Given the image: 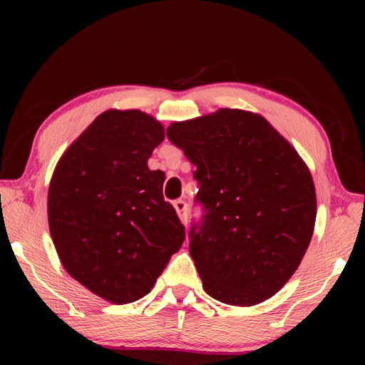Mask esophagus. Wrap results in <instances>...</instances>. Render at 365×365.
I'll return each instance as SVG.
<instances>
[{
    "label": "esophagus",
    "mask_w": 365,
    "mask_h": 365,
    "mask_svg": "<svg viewBox=\"0 0 365 365\" xmlns=\"http://www.w3.org/2000/svg\"><path fill=\"white\" fill-rule=\"evenodd\" d=\"M174 207L178 214V217H180L182 222H187V202L182 201V200H177L174 202Z\"/></svg>",
    "instance_id": "esophagus-1"
}]
</instances>
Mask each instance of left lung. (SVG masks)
Listing matches in <instances>:
<instances>
[{
  "mask_svg": "<svg viewBox=\"0 0 365 365\" xmlns=\"http://www.w3.org/2000/svg\"><path fill=\"white\" fill-rule=\"evenodd\" d=\"M168 138L196 165L190 255L202 288L230 306H255L292 279L316 225L312 175L298 151L261 114L219 109L172 122Z\"/></svg>",
  "mask_w": 365,
  "mask_h": 365,
  "instance_id": "1",
  "label": "left lung"
}]
</instances>
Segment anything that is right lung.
Returning <instances> with one entry per match:
<instances>
[{
    "label": "right lung",
    "mask_w": 365,
    "mask_h": 365,
    "mask_svg": "<svg viewBox=\"0 0 365 365\" xmlns=\"http://www.w3.org/2000/svg\"><path fill=\"white\" fill-rule=\"evenodd\" d=\"M164 127L138 109L104 110L67 148L48 190V224L72 279L113 304L151 292L185 228L148 159Z\"/></svg>",
    "instance_id": "1"
}]
</instances>
